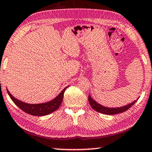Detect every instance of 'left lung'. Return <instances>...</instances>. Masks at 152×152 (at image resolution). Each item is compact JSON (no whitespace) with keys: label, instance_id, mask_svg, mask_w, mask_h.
I'll list each match as a JSON object with an SVG mask.
<instances>
[{"label":"left lung","instance_id":"8db88e82","mask_svg":"<svg viewBox=\"0 0 152 152\" xmlns=\"http://www.w3.org/2000/svg\"><path fill=\"white\" fill-rule=\"evenodd\" d=\"M137 100L138 98L136 100H134V101H133L132 103H129L128 105H126L125 106H122V107H105V106L100 105L99 103H98L96 100H94L92 98H91L90 95L88 96L89 103H90L91 107H93V109H94V110H96V112L103 113V114H106V115H115V114H118V113L125 112V111L127 110L129 107H132V106L134 105Z\"/></svg>","mask_w":152,"mask_h":152}]
</instances>
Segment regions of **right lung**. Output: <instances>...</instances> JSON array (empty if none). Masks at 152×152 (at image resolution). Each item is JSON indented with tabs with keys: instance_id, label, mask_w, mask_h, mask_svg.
Instances as JSON below:
<instances>
[{
	"instance_id": "1",
	"label": "right lung",
	"mask_w": 152,
	"mask_h": 152,
	"mask_svg": "<svg viewBox=\"0 0 152 152\" xmlns=\"http://www.w3.org/2000/svg\"><path fill=\"white\" fill-rule=\"evenodd\" d=\"M68 88V86L66 87L63 91L56 97L55 98L50 100V101L47 102L45 103H39V104H29L24 103V102L19 100L17 98H14L12 96L11 94L9 92L8 89V94L11 98V100L14 102L18 107H19L22 110L25 112L26 113L31 115L34 116H44L50 114L54 111L56 110L58 108L62 103L64 98V94L66 89Z\"/></svg>"
}]
</instances>
